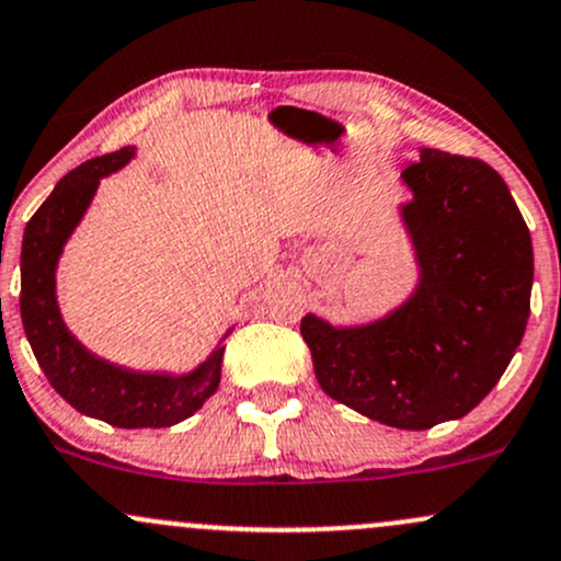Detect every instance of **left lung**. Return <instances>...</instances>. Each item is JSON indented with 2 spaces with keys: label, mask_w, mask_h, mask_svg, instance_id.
I'll use <instances>...</instances> for the list:
<instances>
[{
  "label": "left lung",
  "mask_w": 561,
  "mask_h": 561,
  "mask_svg": "<svg viewBox=\"0 0 561 561\" xmlns=\"http://www.w3.org/2000/svg\"><path fill=\"white\" fill-rule=\"evenodd\" d=\"M402 178L417 290L362 328L306 313L300 335L328 397L423 431L463 417L506 373L530 317L533 242L506 181L482 159L421 149Z\"/></svg>",
  "instance_id": "obj_1"
}]
</instances>
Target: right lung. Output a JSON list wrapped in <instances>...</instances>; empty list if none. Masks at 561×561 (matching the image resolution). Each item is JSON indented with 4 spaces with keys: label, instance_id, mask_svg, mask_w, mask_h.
Masks as SVG:
<instances>
[{
    "label": "right lung",
    "instance_id": "right-lung-1",
    "mask_svg": "<svg viewBox=\"0 0 561 561\" xmlns=\"http://www.w3.org/2000/svg\"><path fill=\"white\" fill-rule=\"evenodd\" d=\"M130 159L127 146L79 164L31 215L21 250V319L42 373L73 410L119 428H168L194 415L218 389L226 346L188 375L133 373L90 354L66 330L55 300V266L66 239L90 207L101 178Z\"/></svg>",
    "mask_w": 561,
    "mask_h": 561
}]
</instances>
